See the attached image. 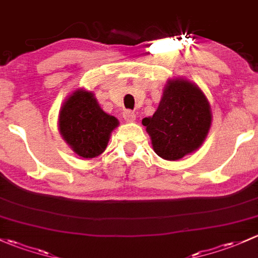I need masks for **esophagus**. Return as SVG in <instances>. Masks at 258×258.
Here are the masks:
<instances>
[{"label": "esophagus", "instance_id": "obj_1", "mask_svg": "<svg viewBox=\"0 0 258 258\" xmlns=\"http://www.w3.org/2000/svg\"><path fill=\"white\" fill-rule=\"evenodd\" d=\"M123 118L125 119L126 121H134L135 119H137V114L133 110H124Z\"/></svg>", "mask_w": 258, "mask_h": 258}]
</instances>
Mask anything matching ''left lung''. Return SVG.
I'll use <instances>...</instances> for the list:
<instances>
[{
  "mask_svg": "<svg viewBox=\"0 0 258 258\" xmlns=\"http://www.w3.org/2000/svg\"><path fill=\"white\" fill-rule=\"evenodd\" d=\"M154 150L165 160H177L203 144L211 125V110L204 93L184 79L168 82L159 107L143 119Z\"/></svg>",
  "mask_w": 258,
  "mask_h": 258,
  "instance_id": "left-lung-1",
  "label": "left lung"
}]
</instances>
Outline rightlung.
<instances>
[{"label":"right lung","instance_id":"add662e5","mask_svg":"<svg viewBox=\"0 0 258 258\" xmlns=\"http://www.w3.org/2000/svg\"><path fill=\"white\" fill-rule=\"evenodd\" d=\"M118 124V119L100 109L93 93L86 90L74 92L59 113L60 134L74 153L86 159L105 150L110 133Z\"/></svg>","mask_w":258,"mask_h":258}]
</instances>
